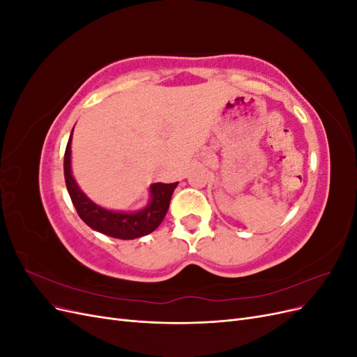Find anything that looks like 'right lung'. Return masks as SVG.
<instances>
[{"instance_id": "obj_1", "label": "right lung", "mask_w": 357, "mask_h": 357, "mask_svg": "<svg viewBox=\"0 0 357 357\" xmlns=\"http://www.w3.org/2000/svg\"><path fill=\"white\" fill-rule=\"evenodd\" d=\"M73 134V132H71ZM63 176H66L67 189L70 198L74 204L80 219L91 226L92 229L105 234L119 240H134L138 236H144L153 232L160 222L164 220L169 207L172 192L178 183H155L150 188L152 201L146 208L137 213H117L101 208L100 205L93 204L84 193L79 189L77 183L74 181L71 174V137L67 143L66 155H63Z\"/></svg>"}]
</instances>
